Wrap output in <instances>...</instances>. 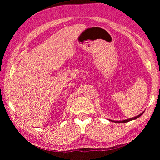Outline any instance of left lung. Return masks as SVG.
Wrapping results in <instances>:
<instances>
[{
	"label": "left lung",
	"mask_w": 160,
	"mask_h": 160,
	"mask_svg": "<svg viewBox=\"0 0 160 160\" xmlns=\"http://www.w3.org/2000/svg\"><path fill=\"white\" fill-rule=\"evenodd\" d=\"M143 113V112L142 113H140V114H139L138 116H135V117H133V118H129V119H126V120H124V121H114V122H116V123H126V122H128V121H132V120H134V119H136V118H138V117H140V116H141L142 114Z\"/></svg>",
	"instance_id": "1"
}]
</instances>
